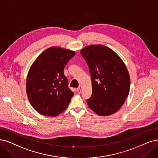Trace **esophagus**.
Returning <instances> with one entry per match:
<instances>
[{"instance_id":"1","label":"esophagus","mask_w":158,"mask_h":158,"mask_svg":"<svg viewBox=\"0 0 158 158\" xmlns=\"http://www.w3.org/2000/svg\"><path fill=\"white\" fill-rule=\"evenodd\" d=\"M81 89H82V87H81V85H80L78 88H77V91H78V93H81Z\"/></svg>"}]
</instances>
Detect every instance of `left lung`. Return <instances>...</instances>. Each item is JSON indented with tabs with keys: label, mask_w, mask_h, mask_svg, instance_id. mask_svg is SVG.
Returning a JSON list of instances; mask_svg holds the SVG:
<instances>
[{
	"label": "left lung",
	"mask_w": 158,
	"mask_h": 158,
	"mask_svg": "<svg viewBox=\"0 0 158 158\" xmlns=\"http://www.w3.org/2000/svg\"><path fill=\"white\" fill-rule=\"evenodd\" d=\"M89 67L92 81L88 106L98 115L117 111L129 94L130 78L121 58L104 45H90L80 51Z\"/></svg>",
	"instance_id": "8db88e82"
}]
</instances>
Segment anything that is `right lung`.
Returning a JSON list of instances; mask_svg holds the SVG:
<instances>
[{
  "label": "right lung",
  "mask_w": 158,
  "mask_h": 158,
  "mask_svg": "<svg viewBox=\"0 0 158 158\" xmlns=\"http://www.w3.org/2000/svg\"><path fill=\"white\" fill-rule=\"evenodd\" d=\"M74 55L72 50L50 47L31 66L27 80V93L30 104L40 114L54 117L67 108L74 93L68 87L64 70Z\"/></svg>",
  "instance_id": "right-lung-1"
}]
</instances>
